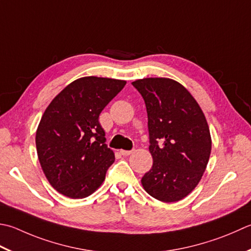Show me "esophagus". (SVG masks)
Listing matches in <instances>:
<instances>
[{"instance_id": "obj_1", "label": "esophagus", "mask_w": 251, "mask_h": 251, "mask_svg": "<svg viewBox=\"0 0 251 251\" xmlns=\"http://www.w3.org/2000/svg\"><path fill=\"white\" fill-rule=\"evenodd\" d=\"M121 154L122 155H129L132 153V151H127V150H121Z\"/></svg>"}]
</instances>
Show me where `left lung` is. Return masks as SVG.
<instances>
[{
  "label": "left lung",
  "mask_w": 251,
  "mask_h": 251,
  "mask_svg": "<svg viewBox=\"0 0 251 251\" xmlns=\"http://www.w3.org/2000/svg\"><path fill=\"white\" fill-rule=\"evenodd\" d=\"M148 113L151 170L141 185L151 197L176 202L193 191L207 169L212 140L202 110L186 88L164 77L132 81Z\"/></svg>",
  "instance_id": "left-lung-1"
}]
</instances>
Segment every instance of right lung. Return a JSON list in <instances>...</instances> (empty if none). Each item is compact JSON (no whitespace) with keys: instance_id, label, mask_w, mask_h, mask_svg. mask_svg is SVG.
Wrapping results in <instances>:
<instances>
[{"instance_id":"obj_1","label":"right lung","mask_w":251,"mask_h":251,"mask_svg":"<svg viewBox=\"0 0 251 251\" xmlns=\"http://www.w3.org/2000/svg\"><path fill=\"white\" fill-rule=\"evenodd\" d=\"M125 85V80L113 78H78L44 111L36 132L38 159L60 194L86 198L104 181L115 155L104 144L99 115Z\"/></svg>"}]
</instances>
